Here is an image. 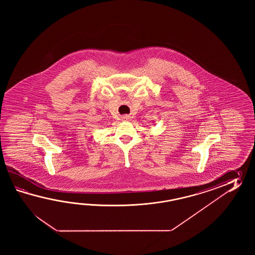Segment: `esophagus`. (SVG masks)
<instances>
[{
    "mask_svg": "<svg viewBox=\"0 0 255 255\" xmlns=\"http://www.w3.org/2000/svg\"><path fill=\"white\" fill-rule=\"evenodd\" d=\"M122 120L123 121H129L131 120V117H130L129 115H124V116H122Z\"/></svg>",
    "mask_w": 255,
    "mask_h": 255,
    "instance_id": "34e87169",
    "label": "esophagus"
}]
</instances>
